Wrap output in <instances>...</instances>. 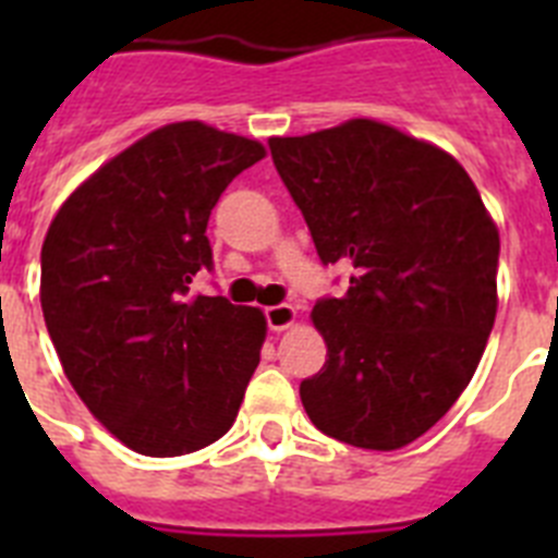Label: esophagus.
<instances>
[{
    "label": "esophagus",
    "mask_w": 558,
    "mask_h": 558,
    "mask_svg": "<svg viewBox=\"0 0 558 558\" xmlns=\"http://www.w3.org/2000/svg\"><path fill=\"white\" fill-rule=\"evenodd\" d=\"M265 322L274 332H282V329L293 327L295 310L290 304H274V307H265Z\"/></svg>",
    "instance_id": "34e87169"
}]
</instances>
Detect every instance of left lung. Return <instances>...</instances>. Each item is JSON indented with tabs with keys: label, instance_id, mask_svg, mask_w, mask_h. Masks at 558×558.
<instances>
[{
	"label": "left lung",
	"instance_id": "left-lung-1",
	"mask_svg": "<svg viewBox=\"0 0 558 558\" xmlns=\"http://www.w3.org/2000/svg\"><path fill=\"white\" fill-rule=\"evenodd\" d=\"M324 265L349 290L313 307L327 363L302 379L313 425L399 450L470 386L497 313L500 236L450 153L374 120L270 140Z\"/></svg>",
	"mask_w": 558,
	"mask_h": 558
}]
</instances>
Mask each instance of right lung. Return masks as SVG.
<instances>
[{
    "label": "right lung",
    "instance_id": "1",
    "mask_svg": "<svg viewBox=\"0 0 558 558\" xmlns=\"http://www.w3.org/2000/svg\"><path fill=\"white\" fill-rule=\"evenodd\" d=\"M265 147L204 122L147 133L69 195L41 248V310L77 397L142 456L172 458L234 425L265 315L192 295L206 223Z\"/></svg>",
    "mask_w": 558,
    "mask_h": 558
}]
</instances>
